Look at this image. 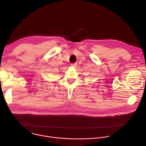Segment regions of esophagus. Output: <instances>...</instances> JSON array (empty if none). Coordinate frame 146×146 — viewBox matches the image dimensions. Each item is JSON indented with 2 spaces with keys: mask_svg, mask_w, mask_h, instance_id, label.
<instances>
[{
  "mask_svg": "<svg viewBox=\"0 0 146 146\" xmlns=\"http://www.w3.org/2000/svg\"><path fill=\"white\" fill-rule=\"evenodd\" d=\"M70 66H71V67H75L76 66V64L72 63V64H70Z\"/></svg>",
  "mask_w": 146,
  "mask_h": 146,
  "instance_id": "1",
  "label": "esophagus"
}]
</instances>
